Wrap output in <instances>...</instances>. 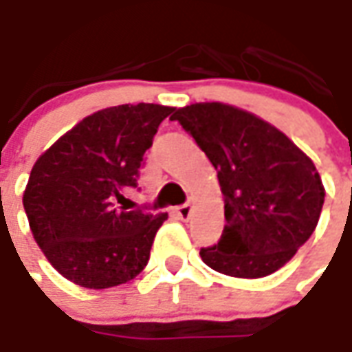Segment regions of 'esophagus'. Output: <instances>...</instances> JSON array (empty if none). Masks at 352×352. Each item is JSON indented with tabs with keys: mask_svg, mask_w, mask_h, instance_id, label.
<instances>
[{
	"mask_svg": "<svg viewBox=\"0 0 352 352\" xmlns=\"http://www.w3.org/2000/svg\"><path fill=\"white\" fill-rule=\"evenodd\" d=\"M176 213H178V217H180L182 221H188V219H190V215H192V206H190V204L178 206V208H176Z\"/></svg>",
	"mask_w": 352,
	"mask_h": 352,
	"instance_id": "esophagus-1",
	"label": "esophagus"
}]
</instances>
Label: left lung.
I'll return each mask as SVG.
<instances>
[{
  "instance_id": "obj_1",
  "label": "left lung",
  "mask_w": 352,
  "mask_h": 352,
  "mask_svg": "<svg viewBox=\"0 0 352 352\" xmlns=\"http://www.w3.org/2000/svg\"><path fill=\"white\" fill-rule=\"evenodd\" d=\"M217 170L223 235L199 250L210 268L235 278L276 272L316 231L325 188L311 158L280 129L221 102L174 109Z\"/></svg>"
}]
</instances>
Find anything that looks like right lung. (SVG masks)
<instances>
[{
    "label": "right lung",
    "mask_w": 352,
    "mask_h": 352,
    "mask_svg": "<svg viewBox=\"0 0 352 352\" xmlns=\"http://www.w3.org/2000/svg\"><path fill=\"white\" fill-rule=\"evenodd\" d=\"M174 107L116 105L84 117L36 158L23 208L36 245L82 288L125 284L148 263L168 213L117 208L137 188L142 156Z\"/></svg>",
    "instance_id": "right-lung-1"
}]
</instances>
